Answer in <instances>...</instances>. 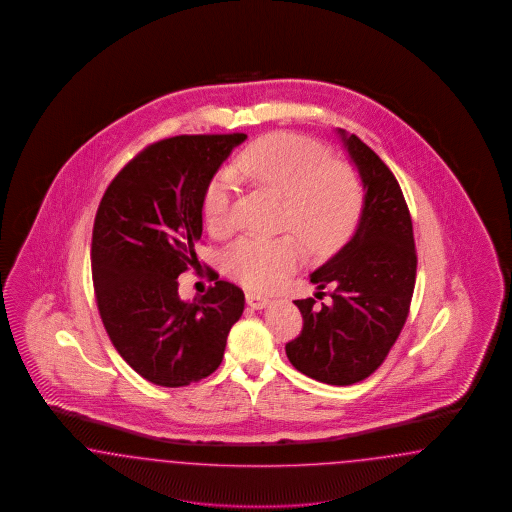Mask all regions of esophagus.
<instances>
[{
    "label": "esophagus",
    "mask_w": 512,
    "mask_h": 512,
    "mask_svg": "<svg viewBox=\"0 0 512 512\" xmlns=\"http://www.w3.org/2000/svg\"><path fill=\"white\" fill-rule=\"evenodd\" d=\"M266 297L263 295H259V293H253V291H247L246 293V303L251 308H263L266 305Z\"/></svg>",
    "instance_id": "34e87169"
}]
</instances>
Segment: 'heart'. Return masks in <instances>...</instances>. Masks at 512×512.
Wrapping results in <instances>:
<instances>
[{"label": "heart", "instance_id": "heart-1", "mask_svg": "<svg viewBox=\"0 0 512 512\" xmlns=\"http://www.w3.org/2000/svg\"><path fill=\"white\" fill-rule=\"evenodd\" d=\"M234 169L251 183L284 196L282 226L312 251L328 253L343 246L362 217L364 183L352 165L333 160L326 144L293 133H272L249 144ZM234 190L228 169L205 186L204 217L217 234H225L234 223ZM301 263L303 246L291 234L240 236L223 255L226 274L249 289L280 286Z\"/></svg>", "mask_w": 512, "mask_h": 512}]
</instances>
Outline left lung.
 <instances>
[{"label": "left lung", "mask_w": 512, "mask_h": 512, "mask_svg": "<svg viewBox=\"0 0 512 512\" xmlns=\"http://www.w3.org/2000/svg\"><path fill=\"white\" fill-rule=\"evenodd\" d=\"M341 133L366 202L352 240L310 276L318 289H331V303L316 310L312 297L297 299L303 329L286 345L293 368L337 387L364 381L385 362L408 320L417 274L413 225L400 184L368 144Z\"/></svg>", "instance_id": "left-lung-1"}]
</instances>
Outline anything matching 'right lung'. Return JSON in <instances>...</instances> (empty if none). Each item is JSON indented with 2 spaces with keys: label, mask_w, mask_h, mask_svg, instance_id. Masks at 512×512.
Returning <instances> with one entry per match:
<instances>
[{
  "label": "right lung",
  "mask_w": 512,
  "mask_h": 512,
  "mask_svg": "<svg viewBox=\"0 0 512 512\" xmlns=\"http://www.w3.org/2000/svg\"><path fill=\"white\" fill-rule=\"evenodd\" d=\"M246 139L179 135L148 144L108 184L97 209L91 272L99 314L123 360L154 385L177 389L209 377L244 312L240 287L217 280L183 303L177 278L200 266L194 246L205 186Z\"/></svg>",
  "instance_id": "obj_1"
}]
</instances>
